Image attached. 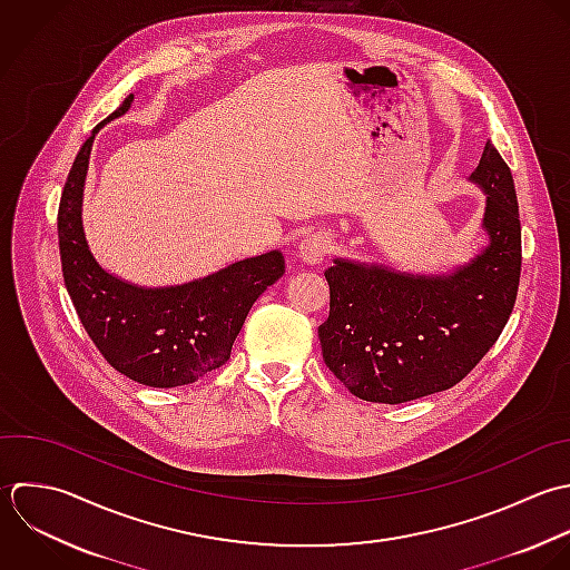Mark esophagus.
Returning <instances> with one entry per match:
<instances>
[{"label": "esophagus", "mask_w": 570, "mask_h": 570, "mask_svg": "<svg viewBox=\"0 0 570 570\" xmlns=\"http://www.w3.org/2000/svg\"><path fill=\"white\" fill-rule=\"evenodd\" d=\"M331 248V239L324 233H308L302 242H299V257L306 264H320L326 253Z\"/></svg>", "instance_id": "34e87169"}]
</instances>
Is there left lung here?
<instances>
[{"label": "left lung", "mask_w": 570, "mask_h": 570, "mask_svg": "<svg viewBox=\"0 0 570 570\" xmlns=\"http://www.w3.org/2000/svg\"><path fill=\"white\" fill-rule=\"evenodd\" d=\"M487 193L489 246L451 275H409L335 259L324 275L331 313L320 326L331 373L360 400L402 404L462 382L504 331L520 286L515 181L487 141L471 175Z\"/></svg>", "instance_id": "8db88e82"}]
</instances>
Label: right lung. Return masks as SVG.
I'll use <instances>...</instances> for the list:
<instances>
[{
    "mask_svg": "<svg viewBox=\"0 0 570 570\" xmlns=\"http://www.w3.org/2000/svg\"><path fill=\"white\" fill-rule=\"evenodd\" d=\"M132 95L110 112L79 148L57 213L66 291L104 360L153 389L193 384L224 366L255 299L284 275V257L271 250L235 262L181 286L144 288L106 273L88 250L81 197L95 132L130 108Z\"/></svg>",
    "mask_w": 570,
    "mask_h": 570,
    "instance_id": "add662e5",
    "label": "right lung"
}]
</instances>
